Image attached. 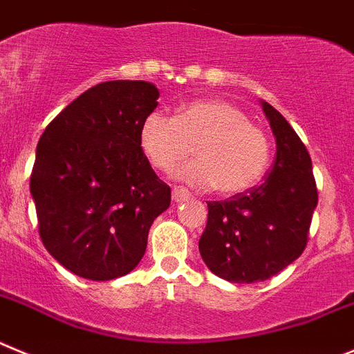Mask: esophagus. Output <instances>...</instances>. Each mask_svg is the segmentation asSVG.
I'll use <instances>...</instances> for the list:
<instances>
[{
    "label": "esophagus",
    "instance_id": "esophagus-1",
    "mask_svg": "<svg viewBox=\"0 0 354 354\" xmlns=\"http://www.w3.org/2000/svg\"><path fill=\"white\" fill-rule=\"evenodd\" d=\"M190 197L189 190L181 189V187H174L173 189V201L174 203H183V201H187Z\"/></svg>",
    "mask_w": 354,
    "mask_h": 354
}]
</instances>
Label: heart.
<instances>
[{
  "instance_id": "1",
  "label": "heart",
  "mask_w": 354,
  "mask_h": 354,
  "mask_svg": "<svg viewBox=\"0 0 354 354\" xmlns=\"http://www.w3.org/2000/svg\"><path fill=\"white\" fill-rule=\"evenodd\" d=\"M139 142L149 164L173 173L196 151L197 160L178 171L190 187L215 189L222 196L247 192L270 165L266 133L227 100L190 102L176 116L153 111L142 120Z\"/></svg>"
}]
</instances>
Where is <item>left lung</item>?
Segmentation results:
<instances>
[{"label":"left lung","mask_w":354,"mask_h":354,"mask_svg":"<svg viewBox=\"0 0 354 354\" xmlns=\"http://www.w3.org/2000/svg\"><path fill=\"white\" fill-rule=\"evenodd\" d=\"M277 155L261 185L208 203L199 252L209 272L234 284L261 282L289 266L307 247L317 206L312 160L286 118L261 100Z\"/></svg>","instance_id":"1"}]
</instances>
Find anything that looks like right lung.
Wrapping results in <instances>:
<instances>
[{
    "label": "right lung",
    "mask_w": 354,
    "mask_h": 354,
    "mask_svg": "<svg viewBox=\"0 0 354 354\" xmlns=\"http://www.w3.org/2000/svg\"><path fill=\"white\" fill-rule=\"evenodd\" d=\"M157 98L151 82H100L66 106L38 141L30 190L40 238L54 259L82 279L132 272L146 252L149 227L169 208V185L139 142Z\"/></svg>",
    "instance_id": "obj_1"
}]
</instances>
